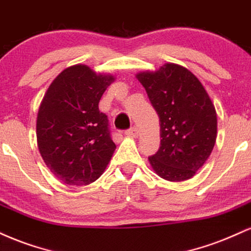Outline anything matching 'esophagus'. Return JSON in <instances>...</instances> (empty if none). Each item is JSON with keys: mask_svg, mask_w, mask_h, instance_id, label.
Returning a JSON list of instances; mask_svg holds the SVG:
<instances>
[{"mask_svg": "<svg viewBox=\"0 0 251 251\" xmlns=\"http://www.w3.org/2000/svg\"><path fill=\"white\" fill-rule=\"evenodd\" d=\"M126 135L129 137H137L138 136V129L136 126H132V128L128 129V130L126 131Z\"/></svg>", "mask_w": 251, "mask_h": 251, "instance_id": "esophagus-1", "label": "esophagus"}]
</instances>
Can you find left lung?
Returning <instances> with one entry per match:
<instances>
[{"instance_id": "obj_1", "label": "left lung", "mask_w": 251, "mask_h": 251, "mask_svg": "<svg viewBox=\"0 0 251 251\" xmlns=\"http://www.w3.org/2000/svg\"><path fill=\"white\" fill-rule=\"evenodd\" d=\"M136 77L160 117L161 146L148 157L150 166L167 181L191 178L216 142L217 116L210 97L193 73L175 63Z\"/></svg>"}]
</instances>
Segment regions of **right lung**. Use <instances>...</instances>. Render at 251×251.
Wrapping results in <instances>:
<instances>
[{"label": "right lung", "instance_id": "right-lung-1", "mask_svg": "<svg viewBox=\"0 0 251 251\" xmlns=\"http://www.w3.org/2000/svg\"><path fill=\"white\" fill-rule=\"evenodd\" d=\"M113 75L88 66L64 69L44 95L37 114V146L55 177L69 185L95 182L107 168L116 146L107 115L99 110Z\"/></svg>", "mask_w": 251, "mask_h": 251}]
</instances>
